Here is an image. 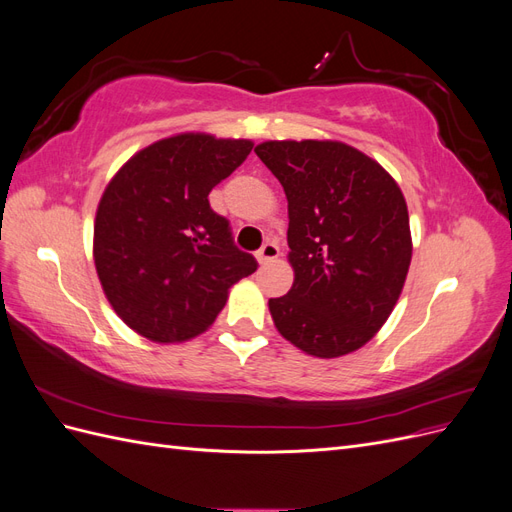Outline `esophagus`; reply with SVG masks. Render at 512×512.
<instances>
[{
    "instance_id": "34e87169",
    "label": "esophagus",
    "mask_w": 512,
    "mask_h": 512,
    "mask_svg": "<svg viewBox=\"0 0 512 512\" xmlns=\"http://www.w3.org/2000/svg\"><path fill=\"white\" fill-rule=\"evenodd\" d=\"M277 256H280V245H277L275 241H267L256 254L260 265H269V262H273Z\"/></svg>"
}]
</instances>
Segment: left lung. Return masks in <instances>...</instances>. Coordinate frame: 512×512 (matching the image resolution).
<instances>
[{
  "instance_id": "1",
  "label": "left lung",
  "mask_w": 512,
  "mask_h": 512,
  "mask_svg": "<svg viewBox=\"0 0 512 512\" xmlns=\"http://www.w3.org/2000/svg\"><path fill=\"white\" fill-rule=\"evenodd\" d=\"M256 156L288 198L294 282L269 299L277 331L299 350L335 359L374 337L412 260L406 198L359 149L337 141H267Z\"/></svg>"
}]
</instances>
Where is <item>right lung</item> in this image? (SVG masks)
I'll return each instance as SVG.
<instances>
[{
	"label": "right lung",
	"mask_w": 512,
	"mask_h": 512,
	"mask_svg": "<svg viewBox=\"0 0 512 512\" xmlns=\"http://www.w3.org/2000/svg\"><path fill=\"white\" fill-rule=\"evenodd\" d=\"M252 141L185 132L141 149L106 185L94 262L117 316L151 342L207 331L228 288L258 262L232 241L209 192L250 156Z\"/></svg>",
	"instance_id": "obj_1"
}]
</instances>
